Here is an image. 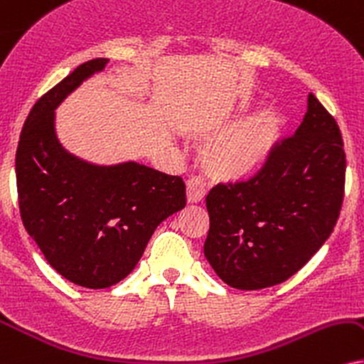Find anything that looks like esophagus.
Listing matches in <instances>:
<instances>
[{"label":"esophagus","instance_id":"obj_1","mask_svg":"<svg viewBox=\"0 0 364 364\" xmlns=\"http://www.w3.org/2000/svg\"><path fill=\"white\" fill-rule=\"evenodd\" d=\"M205 189L203 186V182L197 181V178H191L186 186V196H187V203L189 204H197L204 199Z\"/></svg>","mask_w":364,"mask_h":364}]
</instances>
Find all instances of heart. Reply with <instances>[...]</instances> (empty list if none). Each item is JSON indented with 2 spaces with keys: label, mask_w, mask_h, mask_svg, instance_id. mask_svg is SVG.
Instances as JSON below:
<instances>
[{
  "label": "heart",
  "mask_w": 364,
  "mask_h": 364,
  "mask_svg": "<svg viewBox=\"0 0 364 364\" xmlns=\"http://www.w3.org/2000/svg\"><path fill=\"white\" fill-rule=\"evenodd\" d=\"M282 119L263 107L209 140L200 150V165L214 181L241 182L257 175L270 159L280 136Z\"/></svg>",
  "instance_id": "1"
}]
</instances>
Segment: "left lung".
<instances>
[{
	"mask_svg": "<svg viewBox=\"0 0 364 364\" xmlns=\"http://www.w3.org/2000/svg\"><path fill=\"white\" fill-rule=\"evenodd\" d=\"M346 155L336 119L311 92L294 136L277 143L248 182L205 197L204 255L224 284L259 290L282 284L319 251L338 223Z\"/></svg>",
	"mask_w": 364,
	"mask_h": 364,
	"instance_id": "left-lung-1",
	"label": "left lung"
}]
</instances>
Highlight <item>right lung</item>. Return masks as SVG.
<instances>
[{"instance_id": "add662e5", "label": "right lung", "mask_w": 364, "mask_h": 364, "mask_svg": "<svg viewBox=\"0 0 364 364\" xmlns=\"http://www.w3.org/2000/svg\"><path fill=\"white\" fill-rule=\"evenodd\" d=\"M107 62H84L35 102L15 159L26 232L53 270L86 289L128 277L156 226L186 208V183L177 175L136 161L94 165L58 141V105Z\"/></svg>"}]
</instances>
